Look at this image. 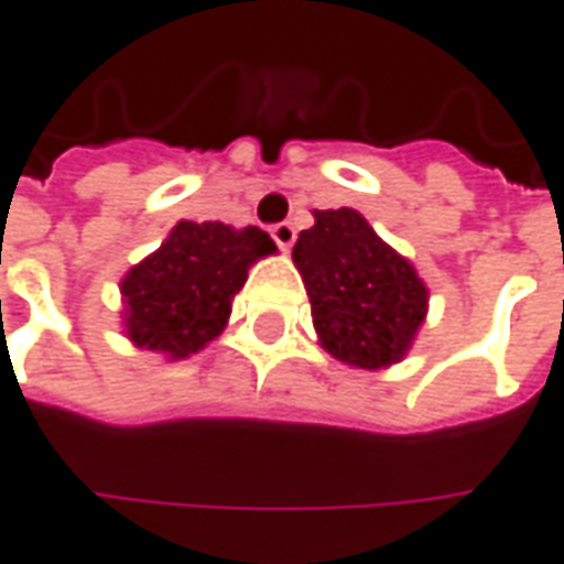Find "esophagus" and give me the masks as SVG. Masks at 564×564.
<instances>
[{
    "label": "esophagus",
    "mask_w": 564,
    "mask_h": 564,
    "mask_svg": "<svg viewBox=\"0 0 564 564\" xmlns=\"http://www.w3.org/2000/svg\"><path fill=\"white\" fill-rule=\"evenodd\" d=\"M271 236H274V242L281 246L283 252H286V249L296 242V227H293L290 220H283V224H274V227H271Z\"/></svg>",
    "instance_id": "1"
}]
</instances>
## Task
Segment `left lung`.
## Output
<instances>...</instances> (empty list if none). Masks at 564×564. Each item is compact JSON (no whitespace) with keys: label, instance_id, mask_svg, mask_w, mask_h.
I'll return each mask as SVG.
<instances>
[{"label":"left lung","instance_id":"left-lung-1","mask_svg":"<svg viewBox=\"0 0 564 564\" xmlns=\"http://www.w3.org/2000/svg\"><path fill=\"white\" fill-rule=\"evenodd\" d=\"M293 261L306 283L312 325L334 359L356 369L401 362L429 312V290L404 256L354 208L315 210Z\"/></svg>","mask_w":564,"mask_h":564}]
</instances>
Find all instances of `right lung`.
Here are the masks:
<instances>
[{"label": "right lung", "mask_w": 564, "mask_h": 564, "mask_svg": "<svg viewBox=\"0 0 564 564\" xmlns=\"http://www.w3.org/2000/svg\"><path fill=\"white\" fill-rule=\"evenodd\" d=\"M274 252V239L258 227L180 220L119 283L126 337L166 359L198 354L227 325L249 268Z\"/></svg>", "instance_id": "1"}]
</instances>
